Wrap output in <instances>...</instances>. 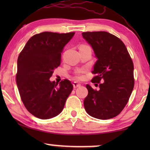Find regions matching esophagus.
I'll return each instance as SVG.
<instances>
[{"label":"esophagus","instance_id":"obj_1","mask_svg":"<svg viewBox=\"0 0 150 150\" xmlns=\"http://www.w3.org/2000/svg\"><path fill=\"white\" fill-rule=\"evenodd\" d=\"M81 84L77 83V82H74L73 83V86H74V89H76V88H77V87H81Z\"/></svg>","mask_w":150,"mask_h":150}]
</instances>
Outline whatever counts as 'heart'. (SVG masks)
<instances>
[{
    "label": "heart",
    "mask_w": 150,
    "mask_h": 150,
    "mask_svg": "<svg viewBox=\"0 0 150 150\" xmlns=\"http://www.w3.org/2000/svg\"><path fill=\"white\" fill-rule=\"evenodd\" d=\"M81 47H89V46H87V45H81V46H80V48H81ZM84 71H85V70H84V69H79V70H78L77 71H76V78L77 79H81V78H82V76H81V73H83V72H84Z\"/></svg>",
    "instance_id": "b5f03b06"
}]
</instances>
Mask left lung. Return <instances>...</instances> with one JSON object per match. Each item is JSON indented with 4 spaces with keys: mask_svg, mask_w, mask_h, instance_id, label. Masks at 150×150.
<instances>
[{
    "mask_svg": "<svg viewBox=\"0 0 150 150\" xmlns=\"http://www.w3.org/2000/svg\"><path fill=\"white\" fill-rule=\"evenodd\" d=\"M82 35L91 45L98 59L92 71L96 76L91 82L100 83L98 91L86 85L88 95L84 106L93 117L113 118L126 106L134 88L132 60L125 44L114 35L95 31L84 32Z\"/></svg>",
    "mask_w": 150,
    "mask_h": 150,
    "instance_id": "left-lung-1",
    "label": "left lung"
}]
</instances>
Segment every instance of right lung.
<instances>
[{
  "label": "right lung",
  "mask_w": 150,
  "mask_h": 150,
  "mask_svg": "<svg viewBox=\"0 0 150 150\" xmlns=\"http://www.w3.org/2000/svg\"><path fill=\"white\" fill-rule=\"evenodd\" d=\"M74 32H43L31 37L18 58L16 83L28 111L41 120L61 113L73 89L67 79L50 82L54 69L61 64V55Z\"/></svg>",
  "instance_id": "add662e5"
}]
</instances>
